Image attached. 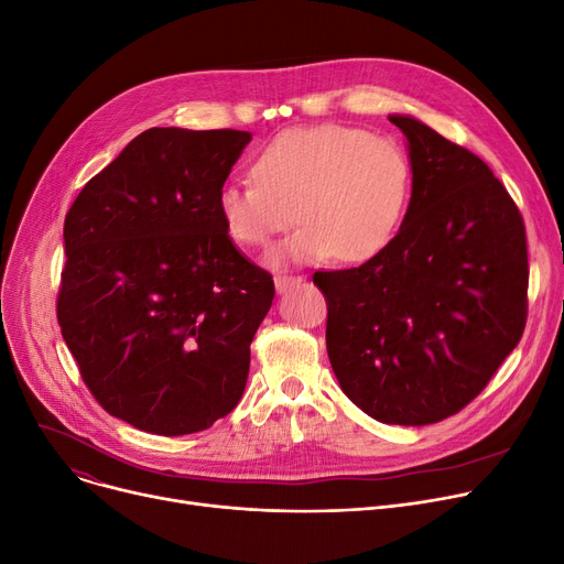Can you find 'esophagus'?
Here are the masks:
<instances>
[{"mask_svg":"<svg viewBox=\"0 0 564 564\" xmlns=\"http://www.w3.org/2000/svg\"><path fill=\"white\" fill-rule=\"evenodd\" d=\"M301 282H303V278H296V275H278L275 278V289H278V293H284L291 286H299Z\"/></svg>","mask_w":564,"mask_h":564,"instance_id":"esophagus-1","label":"esophagus"}]
</instances>
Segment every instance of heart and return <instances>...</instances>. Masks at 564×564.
<instances>
[{
  "mask_svg": "<svg viewBox=\"0 0 564 564\" xmlns=\"http://www.w3.org/2000/svg\"><path fill=\"white\" fill-rule=\"evenodd\" d=\"M411 185L409 153L390 138L354 126L293 128L259 151L252 181L220 187L218 213L243 248H263L296 218L303 220L268 254L278 268L333 254L365 261L397 234Z\"/></svg>",
  "mask_w": 564,
  "mask_h": 564,
  "instance_id": "1",
  "label": "heart"
}]
</instances>
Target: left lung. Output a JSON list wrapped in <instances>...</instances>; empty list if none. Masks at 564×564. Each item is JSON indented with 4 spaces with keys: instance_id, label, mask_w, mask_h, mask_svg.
I'll return each mask as SVG.
<instances>
[{
    "instance_id": "1",
    "label": "left lung",
    "mask_w": 564,
    "mask_h": 564,
    "mask_svg": "<svg viewBox=\"0 0 564 564\" xmlns=\"http://www.w3.org/2000/svg\"><path fill=\"white\" fill-rule=\"evenodd\" d=\"M409 140L413 191L390 243L358 268L318 271L326 346L369 417L422 426L459 413L519 344L528 316L523 218L485 160L426 123Z\"/></svg>"
}]
</instances>
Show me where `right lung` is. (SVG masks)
I'll list each match as a JSON object with an SVG mask.
<instances>
[{
    "label": "right lung",
    "mask_w": 564,
    "mask_h": 564,
    "mask_svg": "<svg viewBox=\"0 0 564 564\" xmlns=\"http://www.w3.org/2000/svg\"><path fill=\"white\" fill-rule=\"evenodd\" d=\"M250 140L149 128L66 213L64 341L98 404L142 432H204L243 397L275 284L231 243L218 193Z\"/></svg>",
    "instance_id": "add662e5"
}]
</instances>
